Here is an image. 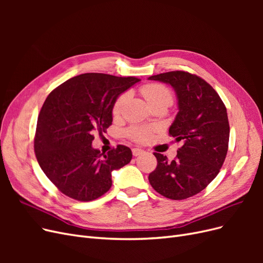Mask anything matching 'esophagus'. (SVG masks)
<instances>
[{"mask_svg": "<svg viewBox=\"0 0 263 263\" xmlns=\"http://www.w3.org/2000/svg\"><path fill=\"white\" fill-rule=\"evenodd\" d=\"M144 153H145V151L142 150V149H139V148H134V149H133V155H134L135 157H138V156L142 155Z\"/></svg>", "mask_w": 263, "mask_h": 263, "instance_id": "34e87169", "label": "esophagus"}]
</instances>
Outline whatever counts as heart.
Wrapping results in <instances>:
<instances>
[{"mask_svg": "<svg viewBox=\"0 0 263 263\" xmlns=\"http://www.w3.org/2000/svg\"><path fill=\"white\" fill-rule=\"evenodd\" d=\"M141 93L144 95L148 104L156 105L164 103V104L170 105L172 103V94L166 89L165 86L157 83L147 84L141 87ZM128 98V93H123L116 99L114 105H113V114L118 115L121 113L122 107L124 105L125 101ZM129 136L136 141H145L150 137V129L144 128V127H134L128 132Z\"/></svg>", "mask_w": 263, "mask_h": 263, "instance_id": "b5f03b06", "label": "heart"}]
</instances>
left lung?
<instances>
[{"instance_id": "1", "label": "left lung", "mask_w": 263, "mask_h": 263, "mask_svg": "<svg viewBox=\"0 0 263 263\" xmlns=\"http://www.w3.org/2000/svg\"><path fill=\"white\" fill-rule=\"evenodd\" d=\"M148 80L169 84L176 92L179 110L169 134L183 142L172 161L154 154L158 164L149 174V182L161 195L184 200L208 186L225 161L229 141L227 110L217 92L197 76L171 71Z\"/></svg>"}]
</instances>
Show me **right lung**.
Here are the masks:
<instances>
[{
  "mask_svg": "<svg viewBox=\"0 0 263 263\" xmlns=\"http://www.w3.org/2000/svg\"><path fill=\"white\" fill-rule=\"evenodd\" d=\"M140 80L134 77L84 73L69 79L47 97L37 121L34 142L42 170L63 194L93 201L112 186V172L129 163L123 145L101 154L92 147L95 132L113 122L116 99Z\"/></svg>",
  "mask_w": 263,
  "mask_h": 263,
  "instance_id": "1",
  "label": "right lung"
}]
</instances>
